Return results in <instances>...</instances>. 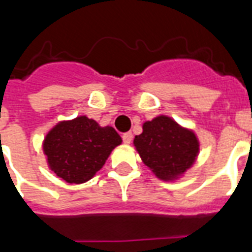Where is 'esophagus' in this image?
<instances>
[{
	"instance_id": "1",
	"label": "esophagus",
	"mask_w": 252,
	"mask_h": 252,
	"mask_svg": "<svg viewBox=\"0 0 252 252\" xmlns=\"http://www.w3.org/2000/svg\"><path fill=\"white\" fill-rule=\"evenodd\" d=\"M132 132H126V133L123 134V142L124 144H130V141H132Z\"/></svg>"
}]
</instances>
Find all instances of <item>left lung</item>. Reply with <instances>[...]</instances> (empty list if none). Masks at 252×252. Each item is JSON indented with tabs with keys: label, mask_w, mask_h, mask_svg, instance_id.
Wrapping results in <instances>:
<instances>
[{
	"label": "left lung",
	"mask_w": 252,
	"mask_h": 252,
	"mask_svg": "<svg viewBox=\"0 0 252 252\" xmlns=\"http://www.w3.org/2000/svg\"><path fill=\"white\" fill-rule=\"evenodd\" d=\"M136 150L157 178L172 180L187 171L199 154V140L189 129L161 115L145 122L134 137Z\"/></svg>",
	"instance_id": "obj_1"
}]
</instances>
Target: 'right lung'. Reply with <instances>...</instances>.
<instances>
[{
  "mask_svg": "<svg viewBox=\"0 0 252 252\" xmlns=\"http://www.w3.org/2000/svg\"><path fill=\"white\" fill-rule=\"evenodd\" d=\"M122 137L112 126H100L86 116L60 122L43 142L49 168L68 183H85L106 163Z\"/></svg>",
  "mask_w": 252,
  "mask_h": 252,
  "instance_id": "obj_1",
  "label": "right lung"
}]
</instances>
